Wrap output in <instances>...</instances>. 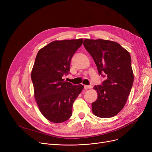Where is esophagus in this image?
Here are the masks:
<instances>
[{"label":"esophagus","instance_id":"esophagus-1","mask_svg":"<svg viewBox=\"0 0 152 152\" xmlns=\"http://www.w3.org/2000/svg\"><path fill=\"white\" fill-rule=\"evenodd\" d=\"M84 88L86 89H91V87H92L91 86H88V85H84Z\"/></svg>","mask_w":152,"mask_h":152}]
</instances>
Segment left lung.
<instances>
[{"label": "left lung", "mask_w": 152, "mask_h": 152, "mask_svg": "<svg viewBox=\"0 0 152 152\" xmlns=\"http://www.w3.org/2000/svg\"><path fill=\"white\" fill-rule=\"evenodd\" d=\"M83 44L99 74L106 77L101 85L94 86L98 97L92 103V112L103 118L115 116L124 107L133 84L131 55L120 44L107 40L86 39Z\"/></svg>", "instance_id": "left-lung-1"}]
</instances>
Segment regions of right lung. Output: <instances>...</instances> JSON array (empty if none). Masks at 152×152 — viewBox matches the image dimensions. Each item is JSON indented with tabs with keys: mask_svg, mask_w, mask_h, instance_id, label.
<instances>
[{
	"mask_svg": "<svg viewBox=\"0 0 152 152\" xmlns=\"http://www.w3.org/2000/svg\"><path fill=\"white\" fill-rule=\"evenodd\" d=\"M83 39L55 41L38 52L31 72L34 97L40 111L51 122L67 121L72 115L73 104L84 88L63 79L69 71L73 55Z\"/></svg>",
	"mask_w": 152,
	"mask_h": 152,
	"instance_id": "1",
	"label": "right lung"
}]
</instances>
